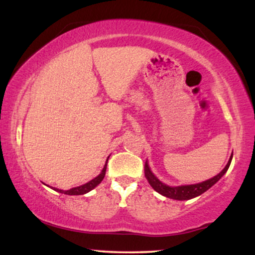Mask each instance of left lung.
Segmentation results:
<instances>
[{"instance_id":"left-lung-1","label":"left lung","mask_w":255,"mask_h":255,"mask_svg":"<svg viewBox=\"0 0 255 255\" xmlns=\"http://www.w3.org/2000/svg\"><path fill=\"white\" fill-rule=\"evenodd\" d=\"M232 160V155L229 158L228 163L222 171H221L219 175L214 176L213 178H210L208 180H205L202 183H198V184H192V185H182V186H168L165 185L164 183H162L161 180H158L156 177H155L154 173L150 171V169L148 167V163H145V177L148 180V183L150 184V186L153 189L158 192V193L164 195V197L170 198V199H175V200H190L192 198L198 197L209 190L214 184H216L219 180L222 178V176L228 171L229 167H230Z\"/></svg>"}]
</instances>
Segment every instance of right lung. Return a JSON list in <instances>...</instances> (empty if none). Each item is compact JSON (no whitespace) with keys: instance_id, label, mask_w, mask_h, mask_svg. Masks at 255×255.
<instances>
[{"instance_id":"add662e5","label":"right lung","mask_w":255,"mask_h":255,"mask_svg":"<svg viewBox=\"0 0 255 255\" xmlns=\"http://www.w3.org/2000/svg\"><path fill=\"white\" fill-rule=\"evenodd\" d=\"M107 162H108V160H107ZM107 162H106L105 167H103L100 175L97 176V177H95V178H93L92 180H90V182H88V183L84 184V185L73 187V189H70L68 191H63V190H60V189H55V187H54V190L57 191V192H60V193H64V194H68V195H82V194L87 193V192H90V191L93 190L94 187H97L99 184L102 182V179L105 178L106 170H107Z\"/></svg>"}]
</instances>
